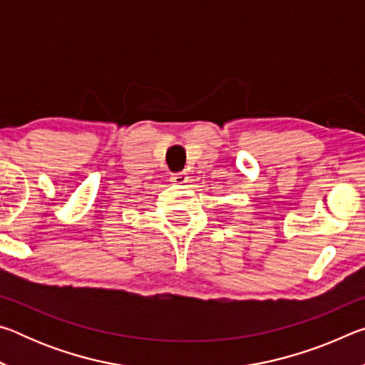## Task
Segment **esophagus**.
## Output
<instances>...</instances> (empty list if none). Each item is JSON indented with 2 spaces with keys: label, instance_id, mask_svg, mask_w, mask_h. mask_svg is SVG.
<instances>
[{
  "label": "esophagus",
  "instance_id": "obj_1",
  "mask_svg": "<svg viewBox=\"0 0 365 365\" xmlns=\"http://www.w3.org/2000/svg\"><path fill=\"white\" fill-rule=\"evenodd\" d=\"M170 180L175 182L177 185H185L188 182V174L187 172H177V174L170 175Z\"/></svg>",
  "mask_w": 365,
  "mask_h": 365
}]
</instances>
